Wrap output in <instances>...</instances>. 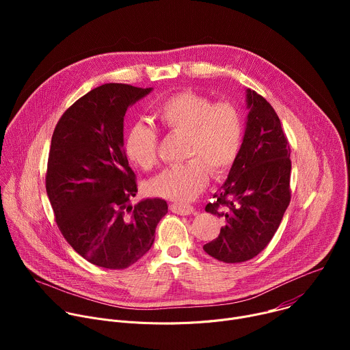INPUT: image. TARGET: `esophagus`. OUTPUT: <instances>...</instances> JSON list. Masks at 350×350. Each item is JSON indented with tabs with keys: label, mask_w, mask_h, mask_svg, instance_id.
Returning <instances> with one entry per match:
<instances>
[{
	"label": "esophagus",
	"mask_w": 350,
	"mask_h": 350,
	"mask_svg": "<svg viewBox=\"0 0 350 350\" xmlns=\"http://www.w3.org/2000/svg\"><path fill=\"white\" fill-rule=\"evenodd\" d=\"M170 211L173 213L181 215V216H187V215H192L195 212V209L189 205H181V204H172L170 205Z\"/></svg>",
	"instance_id": "obj_1"
}]
</instances>
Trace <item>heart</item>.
I'll return each instance as SVG.
<instances>
[{
  "instance_id": "1",
  "label": "heart",
  "mask_w": 350,
  "mask_h": 350,
  "mask_svg": "<svg viewBox=\"0 0 350 350\" xmlns=\"http://www.w3.org/2000/svg\"><path fill=\"white\" fill-rule=\"evenodd\" d=\"M157 120L170 133H184L185 163L165 169L148 184L152 195L185 204L195 199L209 183L211 170L224 177L235 165L243 142V118L231 101L213 103L201 92L185 90L159 104ZM157 131L142 123L130 127L124 151L131 163L151 170L158 162Z\"/></svg>"
}]
</instances>
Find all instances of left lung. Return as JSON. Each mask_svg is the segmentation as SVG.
I'll return each mask as SVG.
<instances>
[{"instance_id": "left-lung-1", "label": "left lung", "mask_w": 350, "mask_h": 350, "mask_svg": "<svg viewBox=\"0 0 350 350\" xmlns=\"http://www.w3.org/2000/svg\"><path fill=\"white\" fill-rule=\"evenodd\" d=\"M249 109L241 154L206 212L224 226L204 251L224 263L258 256L280 227L291 201V148L273 107L246 90Z\"/></svg>"}]
</instances>
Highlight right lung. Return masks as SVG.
Segmentation results:
<instances>
[{
	"label": "right lung",
	"instance_id": "obj_1",
	"mask_svg": "<svg viewBox=\"0 0 350 350\" xmlns=\"http://www.w3.org/2000/svg\"><path fill=\"white\" fill-rule=\"evenodd\" d=\"M152 88L103 84L62 115L51 139L45 188L58 228L87 262L122 270L139 260L167 213L165 199H130L138 188L129 166L123 122Z\"/></svg>",
	"mask_w": 350,
	"mask_h": 350
}]
</instances>
